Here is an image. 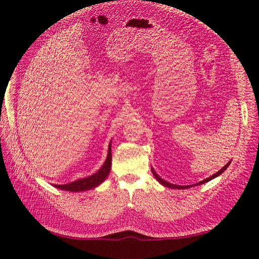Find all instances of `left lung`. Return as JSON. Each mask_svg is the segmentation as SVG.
<instances>
[{
    "instance_id": "8db88e82",
    "label": "left lung",
    "mask_w": 259,
    "mask_h": 259,
    "mask_svg": "<svg viewBox=\"0 0 259 259\" xmlns=\"http://www.w3.org/2000/svg\"><path fill=\"white\" fill-rule=\"evenodd\" d=\"M231 163V161L230 162H228L226 164V165L221 169V170H218L216 174H214V175H211L210 177H208V178H206V179H204V180H202V182H200V183H198V184H195V185H191V186H179V185H174V184H170V183H167V182H165V180L164 179H162L158 174L155 173V170L153 169V168H151V171H152V174L154 175V177L156 178V180H158V182L160 183V184H162L163 186H165V187H167V188H171V189H188V188H190V187H193V186H198V185H202V184H205V183H207V182H209V180H211L213 178H215V177H217V176H219L221 175L222 173H224V171L227 169V167L229 166V164Z\"/></svg>"
}]
</instances>
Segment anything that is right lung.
Returning <instances> with one entry per match:
<instances>
[{"label": "right lung", "mask_w": 259, "mask_h": 259, "mask_svg": "<svg viewBox=\"0 0 259 259\" xmlns=\"http://www.w3.org/2000/svg\"><path fill=\"white\" fill-rule=\"evenodd\" d=\"M111 160H112V154H111V142L109 144L108 148V155L107 159L104 163V165L99 168L98 171H96L95 174H93L89 177L77 179L75 182H72L70 184L66 185H55L54 187L58 188V189L61 190H66V191H71V192H80V191H86L90 189H94L97 186H99L101 183L105 182V179L107 178L109 171H110L111 168Z\"/></svg>", "instance_id": "1"}]
</instances>
